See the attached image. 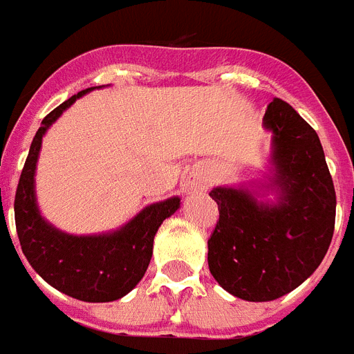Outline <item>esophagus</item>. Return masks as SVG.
<instances>
[{
	"instance_id": "obj_1",
	"label": "esophagus",
	"mask_w": 354,
	"mask_h": 354,
	"mask_svg": "<svg viewBox=\"0 0 354 354\" xmlns=\"http://www.w3.org/2000/svg\"><path fill=\"white\" fill-rule=\"evenodd\" d=\"M186 190H205L206 188V179L201 175H192L190 179L185 183Z\"/></svg>"
}]
</instances>
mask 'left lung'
<instances>
[{
  "label": "left lung",
  "instance_id": "left-lung-1",
  "mask_svg": "<svg viewBox=\"0 0 354 354\" xmlns=\"http://www.w3.org/2000/svg\"><path fill=\"white\" fill-rule=\"evenodd\" d=\"M274 133L281 203L261 205L252 192L214 188L219 221L208 239L212 276L237 298L270 301L301 285L333 239L336 194L316 131L281 98L265 111Z\"/></svg>",
  "mask_w": 354,
  "mask_h": 354
}]
</instances>
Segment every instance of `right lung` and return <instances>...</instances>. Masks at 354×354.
Returning a JSON list of instances; mask_svg holds the SVG:
<instances>
[{
	"label": "right lung",
	"mask_w": 354,
	"mask_h": 354,
	"mask_svg": "<svg viewBox=\"0 0 354 354\" xmlns=\"http://www.w3.org/2000/svg\"><path fill=\"white\" fill-rule=\"evenodd\" d=\"M87 87L53 109L41 120L21 169L14 217L19 245L30 267L55 289L82 301H113L142 279L151 259L153 237L166 217L179 208V197L144 208L133 221L106 236H67L41 219L34 197V169L41 137L67 107L91 91Z\"/></svg>",
	"instance_id": "add662e5"
}]
</instances>
